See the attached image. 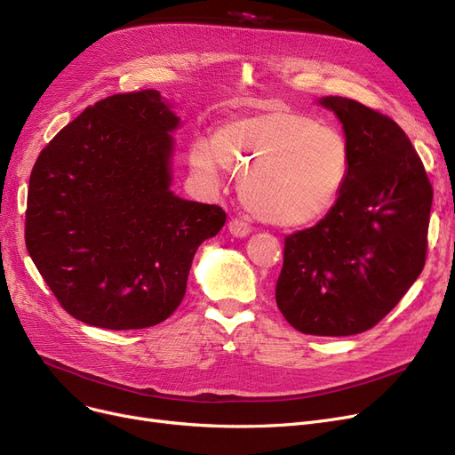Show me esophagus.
Segmentation results:
<instances>
[{
    "label": "esophagus",
    "mask_w": 455,
    "mask_h": 455,
    "mask_svg": "<svg viewBox=\"0 0 455 455\" xmlns=\"http://www.w3.org/2000/svg\"><path fill=\"white\" fill-rule=\"evenodd\" d=\"M228 230L234 237H247L251 234V225L245 223L243 220H230Z\"/></svg>",
    "instance_id": "34e87169"
}]
</instances>
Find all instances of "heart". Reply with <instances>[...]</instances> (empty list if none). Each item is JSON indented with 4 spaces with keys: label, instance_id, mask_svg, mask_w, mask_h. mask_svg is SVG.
Listing matches in <instances>:
<instances>
[{
    "label": "heart",
    "instance_id": "b5f03b06",
    "mask_svg": "<svg viewBox=\"0 0 455 455\" xmlns=\"http://www.w3.org/2000/svg\"><path fill=\"white\" fill-rule=\"evenodd\" d=\"M194 172L220 184L221 165L240 179L245 206L278 228L315 225L338 204L350 175L347 136L276 101L234 116L189 146Z\"/></svg>",
    "mask_w": 455,
    "mask_h": 455
}]
</instances>
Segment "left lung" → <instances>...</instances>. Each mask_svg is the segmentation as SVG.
<instances>
[{
  "label": "left lung",
  "instance_id": "obj_1",
  "mask_svg": "<svg viewBox=\"0 0 455 455\" xmlns=\"http://www.w3.org/2000/svg\"><path fill=\"white\" fill-rule=\"evenodd\" d=\"M338 116L350 175L333 210L285 237L276 304L309 336H354L384 319L419 278L434 189L410 138L354 100H317Z\"/></svg>",
  "mask_w": 455,
  "mask_h": 455
}]
</instances>
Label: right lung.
<instances>
[{
  "instance_id": "obj_1",
  "label": "right lung",
  "mask_w": 455,
  "mask_h": 455,
  "mask_svg": "<svg viewBox=\"0 0 455 455\" xmlns=\"http://www.w3.org/2000/svg\"><path fill=\"white\" fill-rule=\"evenodd\" d=\"M180 117L158 90L88 107L40 153L29 179L26 245L69 315L138 330L184 299L197 247L227 213L173 194Z\"/></svg>"
}]
</instances>
